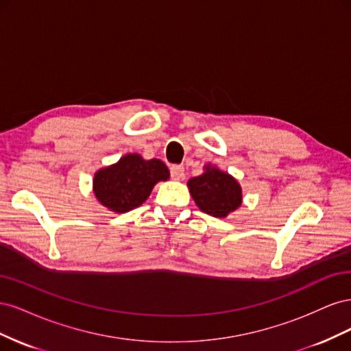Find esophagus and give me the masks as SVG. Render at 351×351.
I'll return each instance as SVG.
<instances>
[{
    "label": "esophagus",
    "instance_id": "esophagus-1",
    "mask_svg": "<svg viewBox=\"0 0 351 351\" xmlns=\"http://www.w3.org/2000/svg\"><path fill=\"white\" fill-rule=\"evenodd\" d=\"M171 178L178 182V180L184 178V167L183 165H173L171 167Z\"/></svg>",
    "mask_w": 351,
    "mask_h": 351
}]
</instances>
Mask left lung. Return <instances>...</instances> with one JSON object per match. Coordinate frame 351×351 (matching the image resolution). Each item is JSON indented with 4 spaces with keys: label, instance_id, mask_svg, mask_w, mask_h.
Returning a JSON list of instances; mask_svg holds the SVG:
<instances>
[{
    "label": "left lung",
    "instance_id": "left-lung-1",
    "mask_svg": "<svg viewBox=\"0 0 351 351\" xmlns=\"http://www.w3.org/2000/svg\"><path fill=\"white\" fill-rule=\"evenodd\" d=\"M197 208L215 218H227L241 206V186L231 174L217 165L206 164L204 173L187 182Z\"/></svg>",
    "mask_w": 351,
    "mask_h": 351
}]
</instances>
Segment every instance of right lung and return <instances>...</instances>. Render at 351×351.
Returning <instances> with one entry per match:
<instances>
[{
	"mask_svg": "<svg viewBox=\"0 0 351 351\" xmlns=\"http://www.w3.org/2000/svg\"><path fill=\"white\" fill-rule=\"evenodd\" d=\"M168 178L169 169L162 161L127 154L115 164L95 173L92 190L102 206L115 214H124L141 206L149 197L154 186Z\"/></svg>",
	"mask_w": 351,
	"mask_h": 351,
	"instance_id": "right-lung-1",
	"label": "right lung"
}]
</instances>
